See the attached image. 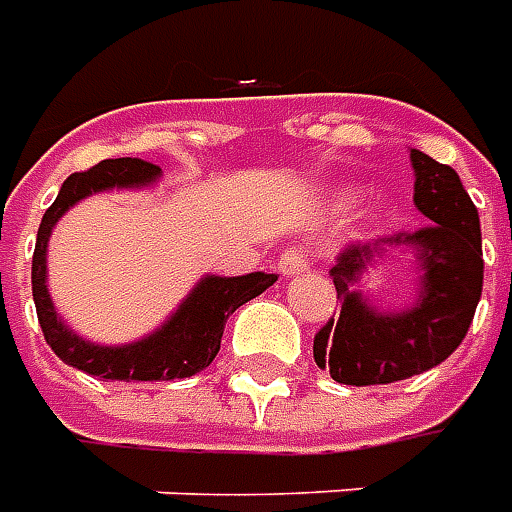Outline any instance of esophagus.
<instances>
[{"label":"esophagus","instance_id":"34e87169","mask_svg":"<svg viewBox=\"0 0 512 512\" xmlns=\"http://www.w3.org/2000/svg\"><path fill=\"white\" fill-rule=\"evenodd\" d=\"M277 268H280L282 277H296V274H305L310 271V255H307L302 246H291L285 249L277 260Z\"/></svg>","mask_w":512,"mask_h":512}]
</instances>
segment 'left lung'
<instances>
[{
  "instance_id": "8db88e82",
  "label": "left lung",
  "mask_w": 512,
  "mask_h": 512,
  "mask_svg": "<svg viewBox=\"0 0 512 512\" xmlns=\"http://www.w3.org/2000/svg\"><path fill=\"white\" fill-rule=\"evenodd\" d=\"M413 202L430 219L421 230L346 244L330 268L341 313L313 338V357L341 385H388L438 366L463 343L482 293V235L477 207L452 166L410 149ZM388 248H410L425 271L416 308L377 314L354 291L362 268Z\"/></svg>"
}]
</instances>
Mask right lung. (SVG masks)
Returning a JSON list of instances; mask_svg holds the SVG:
<instances>
[{
    "instance_id": "obj_1",
    "label": "right lung",
    "mask_w": 512,
    "mask_h": 512,
    "mask_svg": "<svg viewBox=\"0 0 512 512\" xmlns=\"http://www.w3.org/2000/svg\"><path fill=\"white\" fill-rule=\"evenodd\" d=\"M160 174V166L146 163L141 157H116L102 160L88 171H77L63 182L60 194L44 213L38 227V241L32 252V299L41 321L46 343L52 346L63 363L80 368L91 377L102 380H182L202 371L219 355L221 335L227 318L277 282V274H246V277H205L196 285L180 310L144 341L127 346H96L82 341L57 318L55 305L46 291V244L55 221L82 196L124 188V185H146Z\"/></svg>"
}]
</instances>
